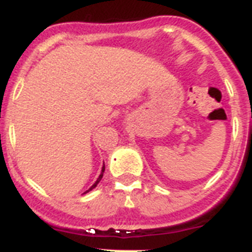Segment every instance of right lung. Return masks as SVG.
Instances as JSON below:
<instances>
[{"instance_id": "add662e5", "label": "right lung", "mask_w": 252, "mask_h": 252, "mask_svg": "<svg viewBox=\"0 0 252 252\" xmlns=\"http://www.w3.org/2000/svg\"><path fill=\"white\" fill-rule=\"evenodd\" d=\"M104 170H105V165H102V169H101V174H100V176H98V178H97V181H96V182L94 183V185H92L91 187H90V189H88L87 191H86V192H84V194H87L88 191H91L92 189H94V187L97 186V183L100 182V181H101V178H102V174H104Z\"/></svg>"}]
</instances>
